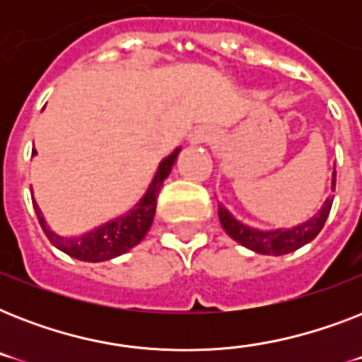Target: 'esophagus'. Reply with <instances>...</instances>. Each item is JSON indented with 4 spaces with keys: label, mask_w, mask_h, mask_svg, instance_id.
I'll use <instances>...</instances> for the list:
<instances>
[{
    "label": "esophagus",
    "mask_w": 362,
    "mask_h": 362,
    "mask_svg": "<svg viewBox=\"0 0 362 362\" xmlns=\"http://www.w3.org/2000/svg\"><path fill=\"white\" fill-rule=\"evenodd\" d=\"M212 135H214V131H212L210 125H199L197 129L192 133V136H189V142H192V144H201V142L210 141Z\"/></svg>",
    "instance_id": "esophagus-1"
}]
</instances>
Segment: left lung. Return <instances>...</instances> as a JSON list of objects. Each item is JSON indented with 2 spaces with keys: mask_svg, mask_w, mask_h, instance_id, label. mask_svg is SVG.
Listing matches in <instances>:
<instances>
[{
  "mask_svg": "<svg viewBox=\"0 0 362 362\" xmlns=\"http://www.w3.org/2000/svg\"><path fill=\"white\" fill-rule=\"evenodd\" d=\"M334 186H337V170H332V192H334ZM331 206L332 197H329L323 203L320 212L312 216L308 221L291 227V229H274V231H259V229H253L250 226H244L242 221L235 220V216L223 204L218 206V216H220V223L226 229L227 235L242 246H246L247 250L263 253V255H286V253L303 247L304 244H308L320 235L327 218H329Z\"/></svg>",
  "mask_w": 362,
  "mask_h": 362,
  "instance_id": "8db88e82",
  "label": "left lung"
}]
</instances>
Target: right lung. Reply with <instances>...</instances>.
Masks as SVG:
<instances>
[{
    "mask_svg": "<svg viewBox=\"0 0 362 362\" xmlns=\"http://www.w3.org/2000/svg\"><path fill=\"white\" fill-rule=\"evenodd\" d=\"M33 150V156H35ZM180 153V148H176L175 152L167 156V158L159 163L156 176H153L152 184L144 193V197L127 212V214L110 220L103 226L95 227L92 231L84 233L81 237H62L58 233H54L48 227L41 209L37 206L35 199L33 201V209H35L37 220L41 223L42 231L47 238L52 242L54 246L62 250L64 253L71 257L78 259V261H88V263H99V261H109L115 259L122 253L129 252L131 247H135L142 238L146 237L148 229L152 226L153 214H156V204H158L159 189L163 186L165 178L170 175V169L175 165L176 158Z\"/></svg>",
    "mask_w": 362,
    "mask_h": 362,
    "instance_id": "1",
    "label": "right lung"
}]
</instances>
